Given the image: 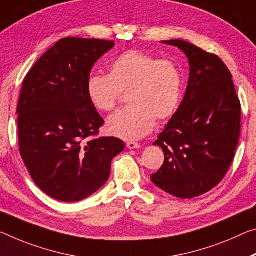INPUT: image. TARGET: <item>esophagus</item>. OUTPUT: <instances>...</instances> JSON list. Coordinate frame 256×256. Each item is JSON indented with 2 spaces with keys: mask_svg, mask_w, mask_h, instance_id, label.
<instances>
[{
  "mask_svg": "<svg viewBox=\"0 0 256 256\" xmlns=\"http://www.w3.org/2000/svg\"><path fill=\"white\" fill-rule=\"evenodd\" d=\"M126 147L128 149H139L140 148V144L134 142V141H128L126 144Z\"/></svg>",
  "mask_w": 256,
  "mask_h": 256,
  "instance_id": "obj_1",
  "label": "esophagus"
}]
</instances>
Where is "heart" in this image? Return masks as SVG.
Wrapping results in <instances>:
<instances>
[{
  "instance_id": "b5f03b06",
  "label": "heart",
  "mask_w": 256,
  "mask_h": 256,
  "mask_svg": "<svg viewBox=\"0 0 256 256\" xmlns=\"http://www.w3.org/2000/svg\"><path fill=\"white\" fill-rule=\"evenodd\" d=\"M182 91L184 78L176 62L138 50L125 51L110 64L108 75H91L86 83L88 100L100 112L112 110L122 92H128L130 106L107 120V131L125 140L144 138L155 128L156 118L172 117Z\"/></svg>"
}]
</instances>
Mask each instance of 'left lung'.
I'll use <instances>...</instances> for the list:
<instances>
[{
  "label": "left lung",
  "instance_id": "8db88e82",
  "mask_svg": "<svg viewBox=\"0 0 256 256\" xmlns=\"http://www.w3.org/2000/svg\"><path fill=\"white\" fill-rule=\"evenodd\" d=\"M162 43L180 48L190 72L179 109L154 142L163 149L165 160L152 181L188 200L212 190L228 172L240 133V101L218 56L182 40Z\"/></svg>",
  "mask_w": 256,
  "mask_h": 256
}]
</instances>
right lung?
Returning a JSON list of instances; mask_svg holds the SVG:
<instances>
[{
	"label": "right lung",
	"instance_id": "right-lung-1",
	"mask_svg": "<svg viewBox=\"0 0 256 256\" xmlns=\"http://www.w3.org/2000/svg\"><path fill=\"white\" fill-rule=\"evenodd\" d=\"M112 40L66 38L36 62L17 107L20 155L32 179L56 200L80 202L106 184L112 158L124 150L114 136L93 138L104 125L86 83Z\"/></svg>",
	"mask_w": 256,
	"mask_h": 256
}]
</instances>
